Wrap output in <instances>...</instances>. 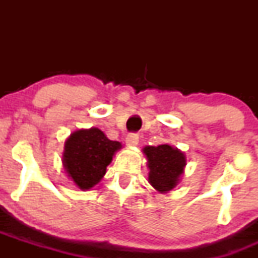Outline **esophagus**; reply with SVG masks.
<instances>
[{"mask_svg":"<svg viewBox=\"0 0 258 258\" xmlns=\"http://www.w3.org/2000/svg\"><path fill=\"white\" fill-rule=\"evenodd\" d=\"M138 142H139V137L137 133H130V135L126 137V144L130 147L137 146Z\"/></svg>","mask_w":258,"mask_h":258,"instance_id":"esophagus-1","label":"esophagus"}]
</instances>
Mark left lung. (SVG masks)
Wrapping results in <instances>:
<instances>
[{"mask_svg": "<svg viewBox=\"0 0 258 258\" xmlns=\"http://www.w3.org/2000/svg\"><path fill=\"white\" fill-rule=\"evenodd\" d=\"M148 160V180L159 193H167L178 184L184 172L186 159L184 153L168 144L143 148Z\"/></svg>", "mask_w": 258, "mask_h": 258, "instance_id": "obj_1", "label": "left lung"}]
</instances>
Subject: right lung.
<instances>
[{
  "label": "right lung",
  "instance_id": "1",
  "mask_svg": "<svg viewBox=\"0 0 258 258\" xmlns=\"http://www.w3.org/2000/svg\"><path fill=\"white\" fill-rule=\"evenodd\" d=\"M121 147L120 142L110 141L96 127L78 130L65 141L63 166L81 190H88L104 177L106 166Z\"/></svg>",
  "mask_w": 258,
  "mask_h": 258
}]
</instances>
